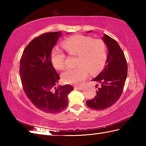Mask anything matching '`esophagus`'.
I'll return each mask as SVG.
<instances>
[{"mask_svg": "<svg viewBox=\"0 0 146 146\" xmlns=\"http://www.w3.org/2000/svg\"><path fill=\"white\" fill-rule=\"evenodd\" d=\"M74 89H78V90H82L83 89V86H75L74 87Z\"/></svg>", "mask_w": 146, "mask_h": 146, "instance_id": "34e87169", "label": "esophagus"}]
</instances>
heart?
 Wrapping results in <instances>:
<instances>
[{
	"mask_svg": "<svg viewBox=\"0 0 146 146\" xmlns=\"http://www.w3.org/2000/svg\"><path fill=\"white\" fill-rule=\"evenodd\" d=\"M63 47L69 55H76L74 68L67 69L62 74V80L65 83L80 84L88 75L89 72L94 74L101 70L107 58V48L102 39L84 35H76L66 39ZM66 55L60 48H54L51 53L52 65L57 70L65 66Z\"/></svg>",
	"mask_w": 146,
	"mask_h": 146,
	"instance_id": "heart-1",
	"label": "heart"
}]
</instances>
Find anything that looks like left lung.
<instances>
[{"label":"left lung","mask_w":146,"mask_h":146,"mask_svg":"<svg viewBox=\"0 0 146 146\" xmlns=\"http://www.w3.org/2000/svg\"><path fill=\"white\" fill-rule=\"evenodd\" d=\"M102 39L109 51L106 67L92 80L98 83L97 86L100 84L96 97L86 101L89 108L96 110L108 109L117 102L123 91L128 73L125 56L118 42L107 35Z\"/></svg>","instance_id":"8db88e82"}]
</instances>
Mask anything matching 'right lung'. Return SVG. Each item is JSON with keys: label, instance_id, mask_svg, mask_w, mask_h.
Returning a JSON list of instances; mask_svg holds the SVG:
<instances>
[{"label": "right lung", "instance_id": "right-lung-1", "mask_svg": "<svg viewBox=\"0 0 146 146\" xmlns=\"http://www.w3.org/2000/svg\"><path fill=\"white\" fill-rule=\"evenodd\" d=\"M62 36L61 31L46 33L33 39L26 47L20 63V76L23 90L37 109L57 113L68 106L72 86H56L60 76L51 62L52 48Z\"/></svg>", "mask_w": 146, "mask_h": 146}]
</instances>
